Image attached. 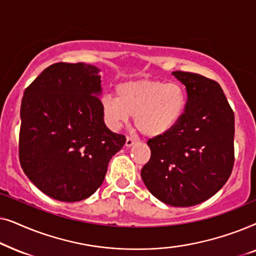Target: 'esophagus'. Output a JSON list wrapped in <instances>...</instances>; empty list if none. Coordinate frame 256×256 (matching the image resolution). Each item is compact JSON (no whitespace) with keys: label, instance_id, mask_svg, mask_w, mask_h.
<instances>
[{"label":"esophagus","instance_id":"esophagus-1","mask_svg":"<svg viewBox=\"0 0 256 256\" xmlns=\"http://www.w3.org/2000/svg\"><path fill=\"white\" fill-rule=\"evenodd\" d=\"M136 142V140L134 138H130V136H127L126 138V146H132L134 143Z\"/></svg>","mask_w":256,"mask_h":256}]
</instances>
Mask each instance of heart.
Masks as SVG:
<instances>
[{
  "instance_id": "1",
  "label": "heart",
  "mask_w": 256,
  "mask_h": 256,
  "mask_svg": "<svg viewBox=\"0 0 256 256\" xmlns=\"http://www.w3.org/2000/svg\"><path fill=\"white\" fill-rule=\"evenodd\" d=\"M118 98L104 96L101 110L110 127L118 128L130 116L135 127L146 136H160L172 129L183 116L186 92L178 82L138 80L120 84Z\"/></svg>"
}]
</instances>
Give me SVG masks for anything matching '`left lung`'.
Returning <instances> with one entry per match:
<instances>
[{
	"label": "left lung",
	"instance_id": "left-lung-1",
	"mask_svg": "<svg viewBox=\"0 0 256 256\" xmlns=\"http://www.w3.org/2000/svg\"><path fill=\"white\" fill-rule=\"evenodd\" d=\"M172 74L186 90L180 120L148 140L152 152L141 177L154 197L188 208L222 188L234 166V113L216 80L191 72Z\"/></svg>",
	"mask_w": 256,
	"mask_h": 256
}]
</instances>
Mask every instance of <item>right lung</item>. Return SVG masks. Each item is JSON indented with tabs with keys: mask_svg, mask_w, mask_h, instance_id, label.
<instances>
[{
	"mask_svg": "<svg viewBox=\"0 0 256 256\" xmlns=\"http://www.w3.org/2000/svg\"><path fill=\"white\" fill-rule=\"evenodd\" d=\"M99 68L48 66L26 87L20 104L18 155L28 178L48 197L73 202L102 184L126 143L104 122Z\"/></svg>",
	"mask_w": 256,
	"mask_h": 256,
	"instance_id": "add662e5",
	"label": "right lung"
}]
</instances>
